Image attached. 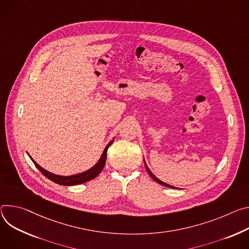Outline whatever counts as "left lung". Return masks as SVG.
<instances>
[{"instance_id": "8db88e82", "label": "left lung", "mask_w": 249, "mask_h": 249, "mask_svg": "<svg viewBox=\"0 0 249 249\" xmlns=\"http://www.w3.org/2000/svg\"><path fill=\"white\" fill-rule=\"evenodd\" d=\"M144 165H145V168H146V170H147V172H148V174L150 175V177L155 181V182H157L158 184H160V185H163V186H165V187H168V188H172V189H175L176 187H174V186H171V185H169V184H166V183H164V182H162L161 180H159L157 177H155L154 176V174L149 170V168H148V166L146 165V162H145V160H144ZM176 189H179V188H176Z\"/></svg>"}]
</instances>
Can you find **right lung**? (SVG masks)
I'll return each mask as SVG.
<instances>
[{
	"mask_svg": "<svg viewBox=\"0 0 249 249\" xmlns=\"http://www.w3.org/2000/svg\"><path fill=\"white\" fill-rule=\"evenodd\" d=\"M114 142V140L112 142H109L107 143V145L105 147L99 161L94 165L92 168H90L87 171H84L82 173L76 174V175H71V176H61V175H56V174H53L47 170H45L44 168H42L31 157V155H29L31 157V159L33 160V162L35 163V165L36 166V168L49 180L53 181L54 183L62 185V186H74V185H78V184H83V183H86L94 178H96L101 171L103 170L104 166H105V163H106V159H107V148L110 146Z\"/></svg>",
	"mask_w": 249,
	"mask_h": 249,
	"instance_id": "obj_1",
	"label": "right lung"
}]
</instances>
